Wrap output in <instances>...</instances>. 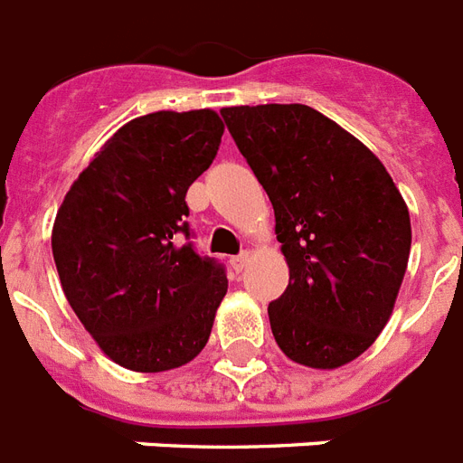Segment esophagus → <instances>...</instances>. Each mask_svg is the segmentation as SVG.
<instances>
[{"label": "esophagus", "instance_id": "34e87169", "mask_svg": "<svg viewBox=\"0 0 463 463\" xmlns=\"http://www.w3.org/2000/svg\"><path fill=\"white\" fill-rule=\"evenodd\" d=\"M249 258H250V255L246 253V250H243V253L234 255V258H232V260H229V262H232V268H234L236 272H241V269L246 268V265H249Z\"/></svg>", "mask_w": 463, "mask_h": 463}]
</instances>
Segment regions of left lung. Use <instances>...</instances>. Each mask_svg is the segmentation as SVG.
Segmentation results:
<instances>
[{"instance_id":"obj_1","label":"left lung","mask_w":463,"mask_h":463,"mask_svg":"<svg viewBox=\"0 0 463 463\" xmlns=\"http://www.w3.org/2000/svg\"><path fill=\"white\" fill-rule=\"evenodd\" d=\"M275 208L289 287L268 306L279 349L332 371L387 325L411 250V220L383 162L306 105L222 109Z\"/></svg>"}]
</instances>
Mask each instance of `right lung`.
Segmentation results:
<instances>
[{
    "label": "right lung",
    "mask_w": 463,
    "mask_h": 463,
    "mask_svg": "<svg viewBox=\"0 0 463 463\" xmlns=\"http://www.w3.org/2000/svg\"><path fill=\"white\" fill-rule=\"evenodd\" d=\"M213 109L153 112L107 140L57 213L61 289L98 346L136 373L194 361L227 294L224 265L195 253L186 191L213 165Z\"/></svg>",
    "instance_id": "obj_1"
}]
</instances>
